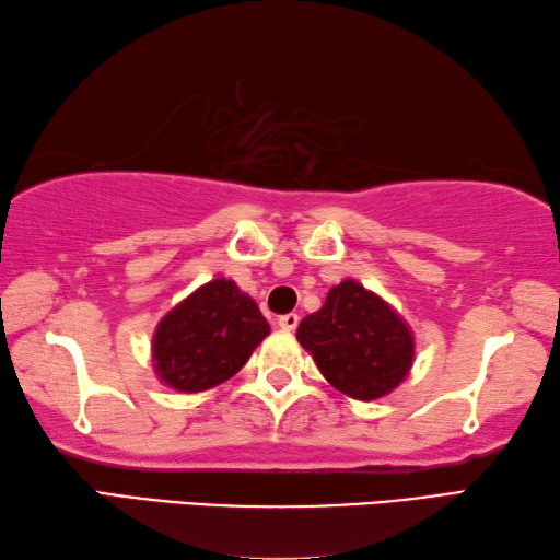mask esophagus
<instances>
[{
	"mask_svg": "<svg viewBox=\"0 0 560 560\" xmlns=\"http://www.w3.org/2000/svg\"><path fill=\"white\" fill-rule=\"evenodd\" d=\"M299 320H301V317L299 315H295V313H289V315H281L279 317V327H281V330H287V332H293L295 330V327H299Z\"/></svg>",
	"mask_w": 560,
	"mask_h": 560,
	"instance_id": "1",
	"label": "esophagus"
}]
</instances>
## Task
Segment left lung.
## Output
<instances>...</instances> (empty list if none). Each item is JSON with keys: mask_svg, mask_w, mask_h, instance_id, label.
<instances>
[{"mask_svg": "<svg viewBox=\"0 0 560 560\" xmlns=\"http://www.w3.org/2000/svg\"><path fill=\"white\" fill-rule=\"evenodd\" d=\"M295 337L327 383L357 400L388 396L415 361L408 323L354 279L332 287L323 308L303 317Z\"/></svg>", "mask_w": 560, "mask_h": 560, "instance_id": "left-lung-1", "label": "left lung"}]
</instances>
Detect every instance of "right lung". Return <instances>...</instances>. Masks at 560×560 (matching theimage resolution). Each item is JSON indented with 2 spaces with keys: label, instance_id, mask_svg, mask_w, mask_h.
Returning a JSON list of instances; mask_svg holds the SVG:
<instances>
[{
  "label": "right lung",
  "instance_id": "add662e5",
  "mask_svg": "<svg viewBox=\"0 0 560 560\" xmlns=\"http://www.w3.org/2000/svg\"><path fill=\"white\" fill-rule=\"evenodd\" d=\"M267 335L257 303L235 281L213 279L162 317L152 364L164 386L201 393L235 376Z\"/></svg>",
  "mask_w": 560,
  "mask_h": 560
}]
</instances>
